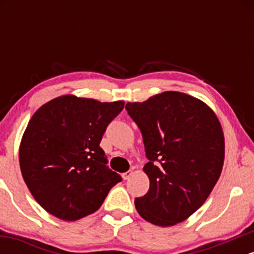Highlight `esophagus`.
I'll return each mask as SVG.
<instances>
[{
	"label": "esophagus",
	"mask_w": 254,
	"mask_h": 254,
	"mask_svg": "<svg viewBox=\"0 0 254 254\" xmlns=\"http://www.w3.org/2000/svg\"><path fill=\"white\" fill-rule=\"evenodd\" d=\"M131 176H132V171H127V172H125V173L122 174V177H123L124 180H127Z\"/></svg>",
	"instance_id": "esophagus-1"
}]
</instances>
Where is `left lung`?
<instances>
[{
	"mask_svg": "<svg viewBox=\"0 0 254 254\" xmlns=\"http://www.w3.org/2000/svg\"><path fill=\"white\" fill-rule=\"evenodd\" d=\"M143 137L149 190L135 199L148 222L170 227L197 211L214 189L224 161L220 122L199 99L164 92L143 103H127Z\"/></svg>",
	"mask_w": 254,
	"mask_h": 254,
	"instance_id": "obj_1",
	"label": "left lung"
}]
</instances>
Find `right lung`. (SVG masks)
Instances as JSON below:
<instances>
[{
    "mask_svg": "<svg viewBox=\"0 0 254 254\" xmlns=\"http://www.w3.org/2000/svg\"><path fill=\"white\" fill-rule=\"evenodd\" d=\"M124 101L63 95L32 116L19 149L28 190L46 211L76 221L98 210L122 177L111 171L100 144Z\"/></svg>",
    "mask_w": 254,
    "mask_h": 254,
    "instance_id": "right-lung-1",
    "label": "right lung"
}]
</instances>
